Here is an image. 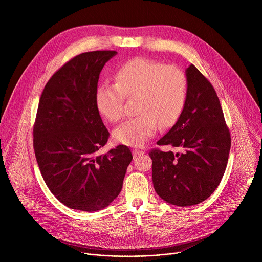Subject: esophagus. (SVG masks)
<instances>
[{
    "label": "esophagus",
    "mask_w": 262,
    "mask_h": 262,
    "mask_svg": "<svg viewBox=\"0 0 262 262\" xmlns=\"http://www.w3.org/2000/svg\"><path fill=\"white\" fill-rule=\"evenodd\" d=\"M143 155H144V151H142V150H138V149H134V150H133L134 158H137V157H140V156H143Z\"/></svg>",
    "instance_id": "34e87169"
}]
</instances>
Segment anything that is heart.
<instances>
[{
    "mask_svg": "<svg viewBox=\"0 0 262 262\" xmlns=\"http://www.w3.org/2000/svg\"><path fill=\"white\" fill-rule=\"evenodd\" d=\"M114 79L115 84L103 82L95 89L99 113L116 122L124 115V97L137 96L139 114L115 128L116 142L141 147L155 136L159 124L170 127L180 117L188 98V79L180 68L138 57L119 66Z\"/></svg>",
    "mask_w": 262,
    "mask_h": 262,
    "instance_id": "obj_1",
    "label": "heart"
}]
</instances>
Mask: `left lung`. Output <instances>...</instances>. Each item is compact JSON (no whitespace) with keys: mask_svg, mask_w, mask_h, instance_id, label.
<instances>
[{"mask_svg":"<svg viewBox=\"0 0 262 262\" xmlns=\"http://www.w3.org/2000/svg\"><path fill=\"white\" fill-rule=\"evenodd\" d=\"M188 98L182 113L158 145L178 152L154 149L152 181L157 194L176 206L206 200L225 173L231 138L219 97L203 74L191 64L185 69Z\"/></svg>","mask_w":262,"mask_h":262,"instance_id":"obj_1","label":"left lung"}]
</instances>
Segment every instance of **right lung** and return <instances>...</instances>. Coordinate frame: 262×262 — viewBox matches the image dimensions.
<instances>
[{"instance_id":"right-lung-1","label":"right lung","mask_w":262,"mask_h":262,"mask_svg":"<svg viewBox=\"0 0 262 262\" xmlns=\"http://www.w3.org/2000/svg\"><path fill=\"white\" fill-rule=\"evenodd\" d=\"M116 54L76 56L53 74L40 96L33 128L35 157L50 191L71 209L97 211L110 205L133 160L125 145L98 154L110 134L94 94L101 69Z\"/></svg>"}]
</instances>
